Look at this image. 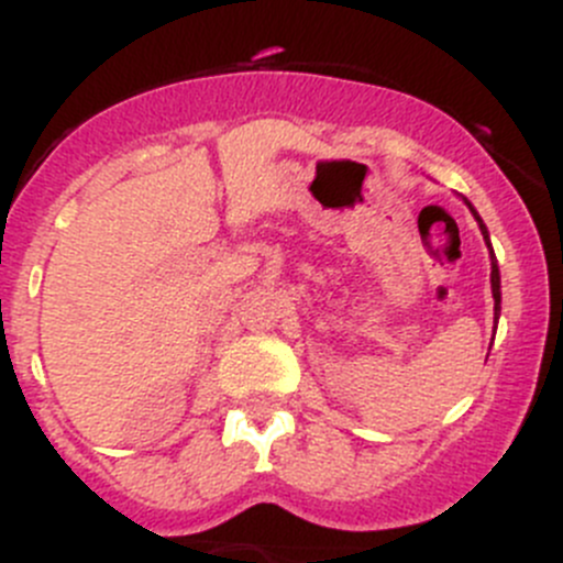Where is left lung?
Here are the masks:
<instances>
[{
    "instance_id": "8db88e82",
    "label": "left lung",
    "mask_w": 563,
    "mask_h": 563,
    "mask_svg": "<svg viewBox=\"0 0 563 563\" xmlns=\"http://www.w3.org/2000/svg\"><path fill=\"white\" fill-rule=\"evenodd\" d=\"M465 205H468V208H471L473 219L478 221V230H482V235H484V243H487V249H489V265H493V271H489V284H493V298H495V320H498V314H500V274H498V263H495L493 246H489L487 227H484V221L478 219V213H476V210H473V205L468 202V199H465Z\"/></svg>"
}]
</instances>
